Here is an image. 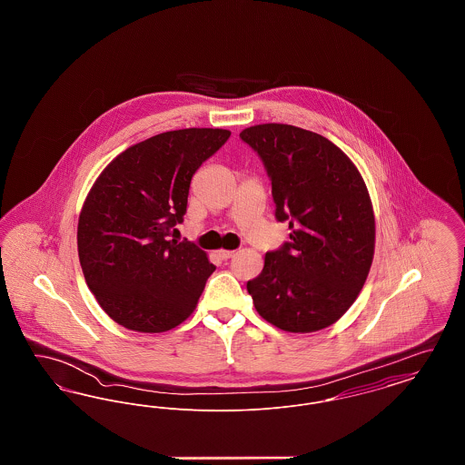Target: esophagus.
<instances>
[{
  "mask_svg": "<svg viewBox=\"0 0 465 465\" xmlns=\"http://www.w3.org/2000/svg\"><path fill=\"white\" fill-rule=\"evenodd\" d=\"M233 256H235V251H224V249L220 251V258L224 260V262H228V260H230V258H233Z\"/></svg>",
  "mask_w": 465,
  "mask_h": 465,
  "instance_id": "esophagus-1",
  "label": "esophagus"
}]
</instances>
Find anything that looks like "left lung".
<instances>
[{"mask_svg":"<svg viewBox=\"0 0 465 465\" xmlns=\"http://www.w3.org/2000/svg\"><path fill=\"white\" fill-rule=\"evenodd\" d=\"M272 181L275 220L288 242L265 254L247 282L258 313L279 330L319 331L336 322L366 282L375 252L368 188L345 155L321 134L286 124L241 133Z\"/></svg>","mask_w":465,"mask_h":465,"instance_id":"left-lung-1","label":"left lung"}]
</instances>
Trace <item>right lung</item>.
I'll list each match as a JSON object with an SVG mask.
<instances>
[{
  "label": "right lung",
  "mask_w": 465,
  "mask_h": 465,
  "mask_svg": "<svg viewBox=\"0 0 465 465\" xmlns=\"http://www.w3.org/2000/svg\"><path fill=\"white\" fill-rule=\"evenodd\" d=\"M230 131L156 134L97 177L78 220V256L92 294L120 326L169 331L197 307L216 270L195 242L171 241L186 214L192 177Z\"/></svg>",
  "instance_id": "obj_1"
}]
</instances>
